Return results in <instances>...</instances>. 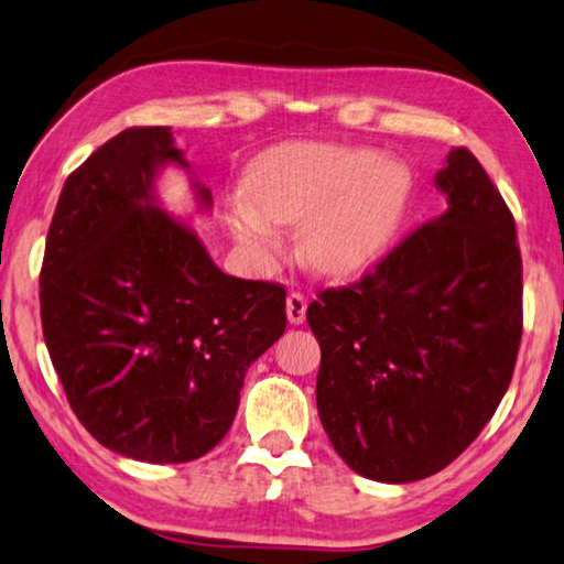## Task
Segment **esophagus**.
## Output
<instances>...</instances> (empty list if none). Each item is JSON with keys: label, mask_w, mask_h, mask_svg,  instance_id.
Returning <instances> with one entry per match:
<instances>
[{"label": "esophagus", "mask_w": 564, "mask_h": 564, "mask_svg": "<svg viewBox=\"0 0 564 564\" xmlns=\"http://www.w3.org/2000/svg\"><path fill=\"white\" fill-rule=\"evenodd\" d=\"M307 317V297L302 292H290L288 294V319L292 324H302Z\"/></svg>", "instance_id": "1"}]
</instances>
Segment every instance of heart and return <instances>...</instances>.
Returning <instances> with one entry per match:
<instances>
[{"label":"heart","mask_w":564,"mask_h":564,"mask_svg":"<svg viewBox=\"0 0 564 564\" xmlns=\"http://www.w3.org/2000/svg\"><path fill=\"white\" fill-rule=\"evenodd\" d=\"M411 200V173L367 148L294 141L267 148L230 217L260 254L280 247L276 225L302 223L300 247L317 270L349 274L387 250Z\"/></svg>","instance_id":"heart-1"}]
</instances>
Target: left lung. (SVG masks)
<instances>
[{"mask_svg":"<svg viewBox=\"0 0 564 564\" xmlns=\"http://www.w3.org/2000/svg\"><path fill=\"white\" fill-rule=\"evenodd\" d=\"M436 187L438 217L307 310L322 347V426L354 473L379 482L456 460L506 397L520 349L512 213L466 148L448 153Z\"/></svg>","mask_w":564,"mask_h":564,"instance_id":"obj_1","label":"left lung"}]
</instances>
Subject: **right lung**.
<instances>
[{
	"instance_id": "obj_1",
	"label": "right lung",
	"mask_w": 564,
	"mask_h": 564,
	"mask_svg": "<svg viewBox=\"0 0 564 564\" xmlns=\"http://www.w3.org/2000/svg\"><path fill=\"white\" fill-rule=\"evenodd\" d=\"M167 126L126 128L66 177L42 264L44 341L86 431L143 463L205 456L232 426L250 364L288 327L284 288L217 267L158 205ZM197 205L213 195L193 181Z\"/></svg>"
}]
</instances>
